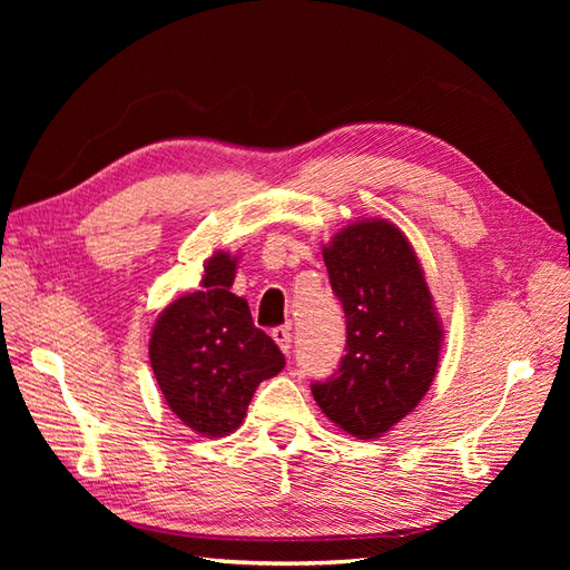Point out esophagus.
<instances>
[{"instance_id": "esophagus-1", "label": "esophagus", "mask_w": 570, "mask_h": 570, "mask_svg": "<svg viewBox=\"0 0 570 570\" xmlns=\"http://www.w3.org/2000/svg\"><path fill=\"white\" fill-rule=\"evenodd\" d=\"M271 335H273L275 342H278V347L283 350V354H289V352H292V331H289V325L275 327V331H273Z\"/></svg>"}]
</instances>
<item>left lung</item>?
Segmentation results:
<instances>
[{
	"instance_id": "8db88e82",
	"label": "left lung",
	"mask_w": 570,
	"mask_h": 570,
	"mask_svg": "<svg viewBox=\"0 0 570 570\" xmlns=\"http://www.w3.org/2000/svg\"><path fill=\"white\" fill-rule=\"evenodd\" d=\"M347 318L340 368L312 392L344 433L373 440L416 409L438 373L442 325L406 235L383 218L342 228L323 247Z\"/></svg>"
}]
</instances>
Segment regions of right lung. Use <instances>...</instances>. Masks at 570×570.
<instances>
[{
    "mask_svg": "<svg viewBox=\"0 0 570 570\" xmlns=\"http://www.w3.org/2000/svg\"><path fill=\"white\" fill-rule=\"evenodd\" d=\"M237 258L216 252L202 289L168 304L149 340V361L168 409L204 438L243 423L258 383L281 373L285 356L230 292Z\"/></svg>",
    "mask_w": 570,
    "mask_h": 570,
    "instance_id": "obj_1",
    "label": "right lung"
}]
</instances>
